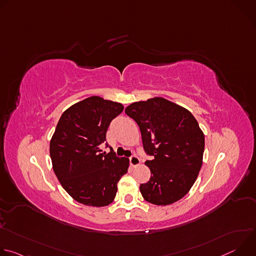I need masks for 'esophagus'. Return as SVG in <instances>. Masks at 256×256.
<instances>
[{
	"label": "esophagus",
	"instance_id": "obj_1",
	"mask_svg": "<svg viewBox=\"0 0 256 256\" xmlns=\"http://www.w3.org/2000/svg\"><path fill=\"white\" fill-rule=\"evenodd\" d=\"M130 165L132 167H136V166H138L140 164V159L136 156H132L130 158Z\"/></svg>",
	"mask_w": 256,
	"mask_h": 256
}]
</instances>
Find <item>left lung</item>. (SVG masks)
I'll list each match as a JSON object with an SVG mask.
<instances>
[{
  "mask_svg": "<svg viewBox=\"0 0 256 256\" xmlns=\"http://www.w3.org/2000/svg\"><path fill=\"white\" fill-rule=\"evenodd\" d=\"M126 114L138 126L146 161L151 171L147 184L140 186L146 202L168 206L181 200L196 182L204 150V134L186 108L162 97L134 102Z\"/></svg>",
  "mask_w": 256,
  "mask_h": 256,
  "instance_id": "1",
  "label": "left lung"
}]
</instances>
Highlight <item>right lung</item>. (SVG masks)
Here are the masks:
<instances>
[{
	"mask_svg": "<svg viewBox=\"0 0 256 256\" xmlns=\"http://www.w3.org/2000/svg\"><path fill=\"white\" fill-rule=\"evenodd\" d=\"M122 110V103L91 96L66 109L56 124L50 142L52 169L64 190L82 204H110L128 172V158L101 150L109 124Z\"/></svg>",
	"mask_w": 256,
	"mask_h": 256,
	"instance_id": "right-lung-1",
	"label": "right lung"
}]
</instances>
